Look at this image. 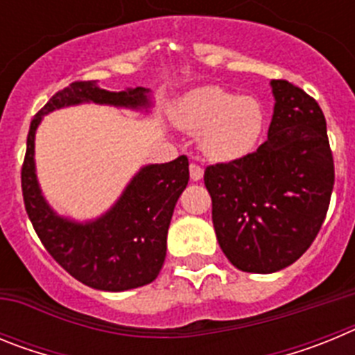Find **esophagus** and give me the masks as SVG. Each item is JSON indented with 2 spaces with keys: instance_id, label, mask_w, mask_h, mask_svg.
<instances>
[{
  "instance_id": "34e87169",
  "label": "esophagus",
  "mask_w": 355,
  "mask_h": 355,
  "mask_svg": "<svg viewBox=\"0 0 355 355\" xmlns=\"http://www.w3.org/2000/svg\"><path fill=\"white\" fill-rule=\"evenodd\" d=\"M202 175H205V168L197 165V163H190V178L193 181H200L202 180Z\"/></svg>"
}]
</instances>
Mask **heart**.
<instances>
[{
  "mask_svg": "<svg viewBox=\"0 0 355 355\" xmlns=\"http://www.w3.org/2000/svg\"><path fill=\"white\" fill-rule=\"evenodd\" d=\"M175 121L181 130L200 133V150L211 162L222 163L249 155L265 128L263 108L254 97H234L215 85L188 92L175 108Z\"/></svg>",
  "mask_w": 355,
  "mask_h": 355,
  "instance_id": "b5f03b06",
  "label": "heart"
}]
</instances>
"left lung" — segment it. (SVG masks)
Wrapping results in <instances>:
<instances>
[{
    "label": "left lung",
    "mask_w": 355,
    "mask_h": 355,
    "mask_svg": "<svg viewBox=\"0 0 355 355\" xmlns=\"http://www.w3.org/2000/svg\"><path fill=\"white\" fill-rule=\"evenodd\" d=\"M270 87L275 105L266 142L205 172L218 245L238 270L250 274L283 270L309 249L334 187L318 103L286 80H272Z\"/></svg>",
    "instance_id": "obj_1"
}]
</instances>
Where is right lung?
Listing matches in <instances>:
<instances>
[{
	"mask_svg": "<svg viewBox=\"0 0 355 355\" xmlns=\"http://www.w3.org/2000/svg\"><path fill=\"white\" fill-rule=\"evenodd\" d=\"M149 89L121 92L99 89L97 81H74L56 92L30 124L21 183L24 208L37 236L62 268L94 290L126 291L158 277L167 256V233L175 202L187 188L188 158L140 168L115 205L94 220L76 222L48 205L35 172V133L44 115L81 103L146 110Z\"/></svg>",
	"mask_w": 355,
	"mask_h": 355,
	"instance_id": "1",
	"label": "right lung"
}]
</instances>
